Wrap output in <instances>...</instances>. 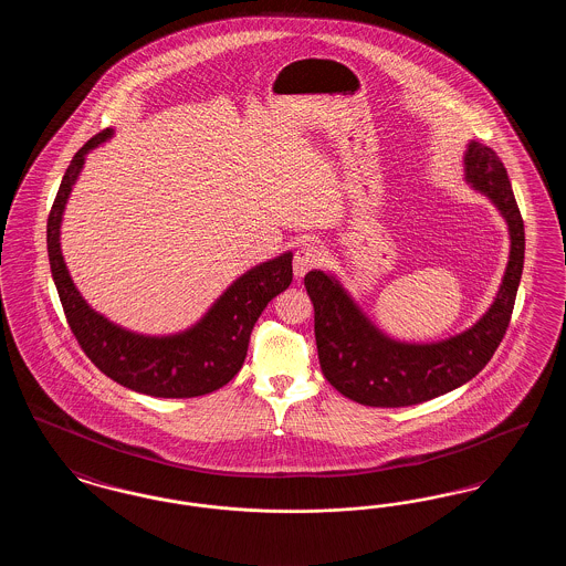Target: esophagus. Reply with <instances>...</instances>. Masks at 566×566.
I'll return each instance as SVG.
<instances>
[{"label": "esophagus", "instance_id": "esophagus-1", "mask_svg": "<svg viewBox=\"0 0 566 566\" xmlns=\"http://www.w3.org/2000/svg\"><path fill=\"white\" fill-rule=\"evenodd\" d=\"M321 250L312 243H303L298 245V250L295 252V259H293V271H295L296 277L301 280L305 273L310 270H314L318 263H321Z\"/></svg>", "mask_w": 566, "mask_h": 566}]
</instances>
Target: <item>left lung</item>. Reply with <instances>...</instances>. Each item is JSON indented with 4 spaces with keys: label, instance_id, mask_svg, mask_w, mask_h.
Here are the masks:
<instances>
[{
    "label": "left lung",
    "instance_id": "obj_1",
    "mask_svg": "<svg viewBox=\"0 0 566 566\" xmlns=\"http://www.w3.org/2000/svg\"><path fill=\"white\" fill-rule=\"evenodd\" d=\"M464 182L499 210L510 233V259L484 316L441 342H401L384 333L331 271L305 275L314 303V333L323 374L344 397L369 407H407L446 395L478 376L512 318L522 268L524 222L510 176L492 148L469 142Z\"/></svg>",
    "mask_w": 566,
    "mask_h": 566
}]
</instances>
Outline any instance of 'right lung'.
<instances>
[{
  "instance_id": "add662e5",
  "label": "right lung",
  "mask_w": 566,
  "mask_h": 566,
  "mask_svg": "<svg viewBox=\"0 0 566 566\" xmlns=\"http://www.w3.org/2000/svg\"><path fill=\"white\" fill-rule=\"evenodd\" d=\"M114 129L91 137L70 163L46 227L49 261L63 312L82 350L116 384L157 399H190L214 392L242 369L250 333L273 296L293 282V252L286 250L233 280L189 328L146 335L112 323L76 289L61 252V222L86 155Z\"/></svg>"
}]
</instances>
